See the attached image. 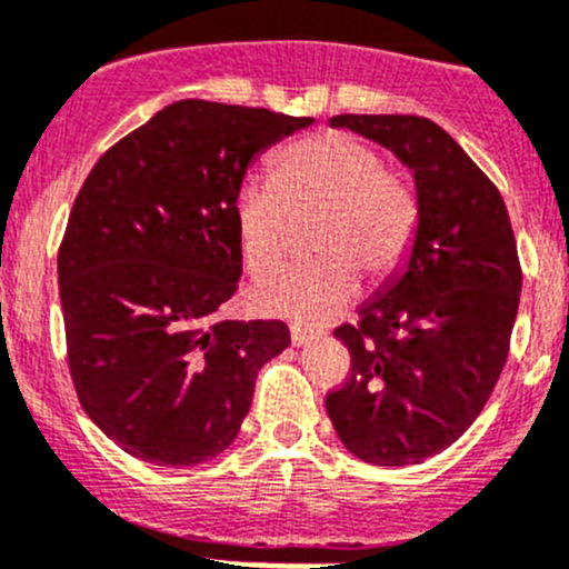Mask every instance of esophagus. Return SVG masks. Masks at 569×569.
<instances>
[{"mask_svg":"<svg viewBox=\"0 0 569 569\" xmlns=\"http://www.w3.org/2000/svg\"><path fill=\"white\" fill-rule=\"evenodd\" d=\"M316 338H319V332L316 330H308V327H302V325H291V343L295 346H305Z\"/></svg>","mask_w":569,"mask_h":569,"instance_id":"34e87169","label":"esophagus"}]
</instances>
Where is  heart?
Returning <instances> with one entry per match:
<instances>
[{
  "instance_id": "b5f03b06",
  "label": "heart",
  "mask_w": 569,
  "mask_h": 569,
  "mask_svg": "<svg viewBox=\"0 0 569 569\" xmlns=\"http://www.w3.org/2000/svg\"><path fill=\"white\" fill-rule=\"evenodd\" d=\"M319 212L310 248L319 259L261 280L253 302L267 313L325 321L360 289V272L385 283L409 259L420 201L373 143L343 130L305 136L274 154L269 182L248 179L234 196L239 253L250 274L286 259L291 218Z\"/></svg>"
}]
</instances>
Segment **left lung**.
I'll use <instances>...</instances> for the list:
<instances>
[{
	"label": "left lung",
	"instance_id": "left-lung-1",
	"mask_svg": "<svg viewBox=\"0 0 569 569\" xmlns=\"http://www.w3.org/2000/svg\"><path fill=\"white\" fill-rule=\"evenodd\" d=\"M411 171L420 229L406 272L335 338L351 368L327 392L346 450L373 466L439 456L486 409L510 355L521 261L496 184L447 130L411 113H338Z\"/></svg>",
	"mask_w": 569,
	"mask_h": 569
}]
</instances>
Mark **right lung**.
<instances>
[{"instance_id": "add662e5", "label": "right lung", "mask_w": 569, "mask_h": 569, "mask_svg": "<svg viewBox=\"0 0 569 569\" xmlns=\"http://www.w3.org/2000/svg\"><path fill=\"white\" fill-rule=\"evenodd\" d=\"M313 117L177 100L83 179L57 253L81 409L128 456L196 466L237 439L278 319L229 321L242 274L234 196L253 154Z\"/></svg>"}]
</instances>
